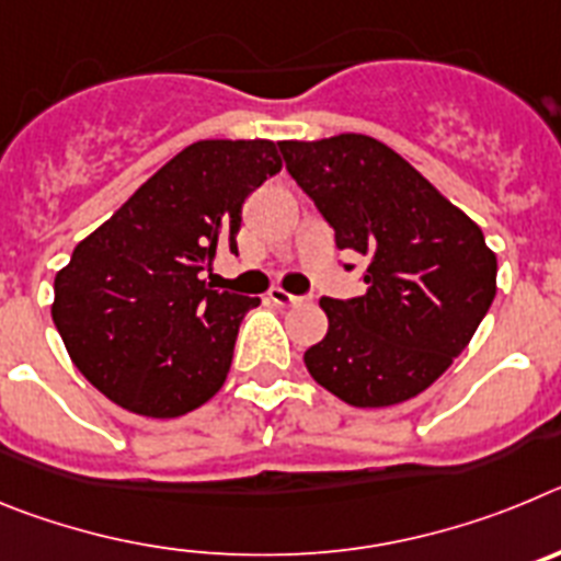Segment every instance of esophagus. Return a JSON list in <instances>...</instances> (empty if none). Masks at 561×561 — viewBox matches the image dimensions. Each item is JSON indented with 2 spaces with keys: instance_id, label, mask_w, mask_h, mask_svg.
Returning <instances> with one entry per match:
<instances>
[{
  "instance_id": "esophagus-1",
  "label": "esophagus",
  "mask_w": 561,
  "mask_h": 561,
  "mask_svg": "<svg viewBox=\"0 0 561 561\" xmlns=\"http://www.w3.org/2000/svg\"><path fill=\"white\" fill-rule=\"evenodd\" d=\"M270 300L275 306H297V304H304L306 297H300V295H289V291L286 289H272L270 291Z\"/></svg>"
}]
</instances>
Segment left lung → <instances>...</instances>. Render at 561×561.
Here are the masks:
<instances>
[{"label":"left lung","mask_w":561,"mask_h":561,"mask_svg":"<svg viewBox=\"0 0 561 561\" xmlns=\"http://www.w3.org/2000/svg\"><path fill=\"white\" fill-rule=\"evenodd\" d=\"M277 148L334 227L336 247L368 257L365 295L320 300L329 334L306 351V368L354 408L413 399L453 365L492 306L497 257L483 230L374 137Z\"/></svg>","instance_id":"obj_1"}]
</instances>
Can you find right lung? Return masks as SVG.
Listing matches in <instances>:
<instances>
[{"label":"right lung","instance_id":"obj_1","mask_svg":"<svg viewBox=\"0 0 561 561\" xmlns=\"http://www.w3.org/2000/svg\"><path fill=\"white\" fill-rule=\"evenodd\" d=\"M280 171L272 140H199L153 173L56 275L53 323L106 399L176 419L219 393L257 297L202 280L238 255L241 207Z\"/></svg>","mask_w":561,"mask_h":561}]
</instances>
